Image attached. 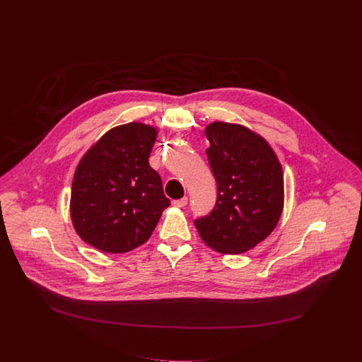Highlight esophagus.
Segmentation results:
<instances>
[{
  "label": "esophagus",
  "mask_w": 362,
  "mask_h": 362,
  "mask_svg": "<svg viewBox=\"0 0 362 362\" xmlns=\"http://www.w3.org/2000/svg\"><path fill=\"white\" fill-rule=\"evenodd\" d=\"M187 201H189V198H187V197H183V198H180V199L172 201V205L176 206V208H183V206L187 205Z\"/></svg>",
  "instance_id": "obj_1"
}]
</instances>
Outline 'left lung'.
Wrapping results in <instances>:
<instances>
[{
	"mask_svg": "<svg viewBox=\"0 0 362 362\" xmlns=\"http://www.w3.org/2000/svg\"><path fill=\"white\" fill-rule=\"evenodd\" d=\"M204 135L217 199L194 224L214 252L242 255L276 228L284 206L283 168L268 141L250 128L212 122Z\"/></svg>",
	"mask_w": 362,
	"mask_h": 362,
	"instance_id": "left-lung-1",
	"label": "left lung"
}]
</instances>
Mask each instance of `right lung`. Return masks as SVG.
<instances>
[{
    "instance_id": "add662e5",
    "label": "right lung",
    "mask_w": 362,
    "mask_h": 362,
    "mask_svg": "<svg viewBox=\"0 0 362 362\" xmlns=\"http://www.w3.org/2000/svg\"><path fill=\"white\" fill-rule=\"evenodd\" d=\"M154 126L131 122L107 131L76 165L69 212L76 234L90 246L127 253L153 234L170 206L149 156Z\"/></svg>"
}]
</instances>
